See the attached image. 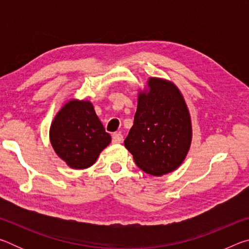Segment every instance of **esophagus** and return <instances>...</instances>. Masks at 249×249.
I'll return each instance as SVG.
<instances>
[{"label":"esophagus","mask_w":249,"mask_h":249,"mask_svg":"<svg viewBox=\"0 0 249 249\" xmlns=\"http://www.w3.org/2000/svg\"><path fill=\"white\" fill-rule=\"evenodd\" d=\"M112 142L114 144H120V142H123V135L121 133H114L112 135Z\"/></svg>","instance_id":"esophagus-1"}]
</instances>
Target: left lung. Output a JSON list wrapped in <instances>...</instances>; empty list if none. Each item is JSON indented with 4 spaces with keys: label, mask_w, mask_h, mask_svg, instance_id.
<instances>
[{
    "label": "left lung",
    "mask_w": 249,
    "mask_h": 249,
    "mask_svg": "<svg viewBox=\"0 0 249 249\" xmlns=\"http://www.w3.org/2000/svg\"><path fill=\"white\" fill-rule=\"evenodd\" d=\"M191 141L190 112L178 87L149 78L138 92L134 125L124 141L135 163L151 176L170 174L187 157Z\"/></svg>",
    "instance_id": "left-lung-1"
}]
</instances>
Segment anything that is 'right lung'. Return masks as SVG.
<instances>
[{
	"label": "right lung",
	"mask_w": 249,
	"mask_h": 249,
	"mask_svg": "<svg viewBox=\"0 0 249 249\" xmlns=\"http://www.w3.org/2000/svg\"><path fill=\"white\" fill-rule=\"evenodd\" d=\"M49 140L54 153L70 168L86 169L96 161L112 138L89 100L71 99L53 117Z\"/></svg>",
	"instance_id": "obj_1"
}]
</instances>
